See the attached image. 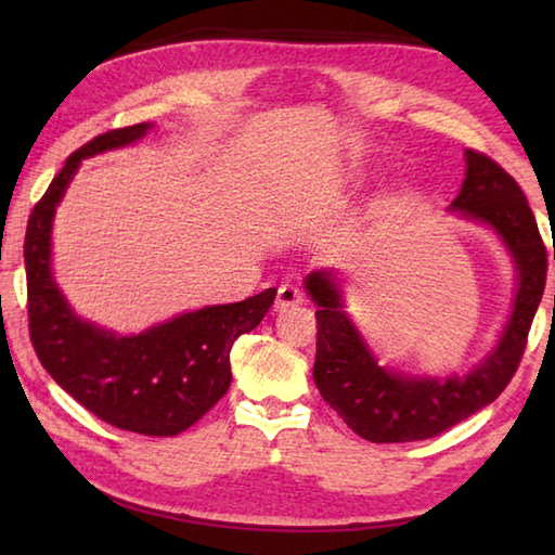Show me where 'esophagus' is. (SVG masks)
I'll return each mask as SVG.
<instances>
[{"label": "esophagus", "instance_id": "34e87169", "mask_svg": "<svg viewBox=\"0 0 555 555\" xmlns=\"http://www.w3.org/2000/svg\"><path fill=\"white\" fill-rule=\"evenodd\" d=\"M298 304H304V291L294 284H281L276 291V311H284V308Z\"/></svg>", "mask_w": 555, "mask_h": 555}]
</instances>
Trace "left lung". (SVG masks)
Wrapping results in <instances>:
<instances>
[{
  "label": "left lung",
  "mask_w": 555,
  "mask_h": 555,
  "mask_svg": "<svg viewBox=\"0 0 555 555\" xmlns=\"http://www.w3.org/2000/svg\"><path fill=\"white\" fill-rule=\"evenodd\" d=\"M465 158V181L450 208L490 224L512 251L519 274L509 323L480 367L467 377L446 382L399 377L379 367L350 318L343 313L333 274L313 271L306 279L308 294L318 304L315 387L337 416L372 443H411L440 436L500 397L519 370L546 288L548 251L519 183L490 156L467 149Z\"/></svg>",
  "instance_id": "obj_1"
}]
</instances>
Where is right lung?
<instances>
[{"label":"right lung","instance_id":"1","mask_svg":"<svg viewBox=\"0 0 555 555\" xmlns=\"http://www.w3.org/2000/svg\"><path fill=\"white\" fill-rule=\"evenodd\" d=\"M149 125L90 139L34 205L24 237L29 335L46 372L105 424L131 434L178 436L201 421L230 389V350L274 304L276 288L240 304L183 313L142 335L119 337L90 325L65 304L51 276V222L80 158L137 142Z\"/></svg>","mask_w":555,"mask_h":555}]
</instances>
